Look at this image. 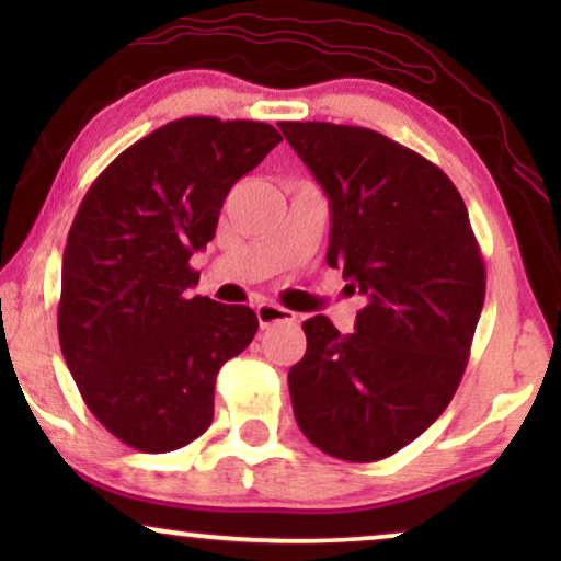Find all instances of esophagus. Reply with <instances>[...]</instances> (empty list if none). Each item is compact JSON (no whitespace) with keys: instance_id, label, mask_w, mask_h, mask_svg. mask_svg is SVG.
<instances>
[{"instance_id":"34e87169","label":"esophagus","mask_w":561,"mask_h":561,"mask_svg":"<svg viewBox=\"0 0 561 561\" xmlns=\"http://www.w3.org/2000/svg\"><path fill=\"white\" fill-rule=\"evenodd\" d=\"M255 313H257V321H260V327H263V329L271 327V324H278V321H294L296 319L288 309H283V306H275V304H260Z\"/></svg>"}]
</instances>
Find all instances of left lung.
Here are the masks:
<instances>
[{"label": "left lung", "mask_w": 561, "mask_h": 561, "mask_svg": "<svg viewBox=\"0 0 561 561\" xmlns=\"http://www.w3.org/2000/svg\"><path fill=\"white\" fill-rule=\"evenodd\" d=\"M332 206L327 263L367 298L352 334L304 321L288 373L306 439L378 462L426 432L462 380L485 304V263L449 175L367 127L280 122Z\"/></svg>", "instance_id": "obj_1"}]
</instances>
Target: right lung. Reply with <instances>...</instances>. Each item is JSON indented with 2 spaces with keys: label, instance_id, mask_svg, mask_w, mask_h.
Returning a JSON list of instances; mask_svg holds the SVG:
<instances>
[{
  "label": "right lung",
  "instance_id": "obj_1",
  "mask_svg": "<svg viewBox=\"0 0 561 561\" xmlns=\"http://www.w3.org/2000/svg\"><path fill=\"white\" fill-rule=\"evenodd\" d=\"M278 142L255 119H173L119 152L76 211L60 352L83 403L127 447L163 455L211 426L219 367L252 342L257 317L191 296L188 260L214 240L229 188Z\"/></svg>",
  "mask_w": 561,
  "mask_h": 561
}]
</instances>
